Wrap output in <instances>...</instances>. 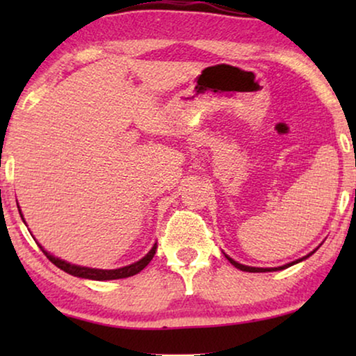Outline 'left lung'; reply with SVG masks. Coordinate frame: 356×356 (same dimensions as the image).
Returning a JSON list of instances; mask_svg holds the SVG:
<instances>
[{
    "label": "left lung",
    "mask_w": 356,
    "mask_h": 356,
    "mask_svg": "<svg viewBox=\"0 0 356 356\" xmlns=\"http://www.w3.org/2000/svg\"><path fill=\"white\" fill-rule=\"evenodd\" d=\"M314 252V251H313ZM313 252H311V254H313ZM311 254H308V256H305V257H301V259H298V261H295V262H291V264H296V262H300V261H303V259H306V257H309ZM227 259L232 262L233 266L236 267V269H240V270H245V272H267V270H279V269H285V267H289V266H291V264H286V266H282V267H275V269H261V267H250V266H243V264H238L236 261H233L232 257H228L227 256Z\"/></svg>",
    "instance_id": "1"
}]
</instances>
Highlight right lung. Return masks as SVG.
<instances>
[{
  "label": "right lung",
  "instance_id": "1",
  "mask_svg": "<svg viewBox=\"0 0 356 356\" xmlns=\"http://www.w3.org/2000/svg\"><path fill=\"white\" fill-rule=\"evenodd\" d=\"M155 251H157V245H154L152 250H150L147 254H145L140 261L134 262V264H131V266L121 267V269H113V270L89 269V267L74 266V264H70V262H66V261L58 259V257H53L51 254H48L47 251H43V252H45V256L56 267H60L61 270H65V272H67V274H71V275H74V277H82V279H92V280H115V279H124V277L136 275V274H138V272L143 270L144 267L147 266L150 261H152Z\"/></svg>",
  "mask_w": 356,
  "mask_h": 356
}]
</instances>
